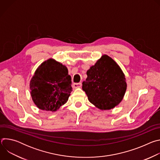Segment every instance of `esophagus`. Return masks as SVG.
<instances>
[{
  "mask_svg": "<svg viewBox=\"0 0 160 160\" xmlns=\"http://www.w3.org/2000/svg\"><path fill=\"white\" fill-rule=\"evenodd\" d=\"M81 86H82V83H74L73 84V87L75 88L81 87Z\"/></svg>",
  "mask_w": 160,
  "mask_h": 160,
  "instance_id": "obj_1",
  "label": "esophagus"
}]
</instances>
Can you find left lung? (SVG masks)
Returning <instances> with one entry per match:
<instances>
[{"mask_svg": "<svg viewBox=\"0 0 160 160\" xmlns=\"http://www.w3.org/2000/svg\"><path fill=\"white\" fill-rule=\"evenodd\" d=\"M82 83L88 101L101 110L111 109L122 101L127 90L125 75L111 58L103 55L87 72Z\"/></svg>", "mask_w": 160, "mask_h": 160, "instance_id": "obj_1", "label": "left lung"}]
</instances>
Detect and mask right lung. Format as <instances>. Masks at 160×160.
I'll list each match as a JSON object with an SVG mask.
<instances>
[{"label":"right lung","instance_id":"1","mask_svg":"<svg viewBox=\"0 0 160 160\" xmlns=\"http://www.w3.org/2000/svg\"><path fill=\"white\" fill-rule=\"evenodd\" d=\"M30 88L32 100L37 108L56 111L70 96L72 78L66 66L49 59L36 70L30 80Z\"/></svg>","mask_w":160,"mask_h":160}]
</instances>
